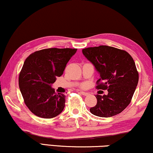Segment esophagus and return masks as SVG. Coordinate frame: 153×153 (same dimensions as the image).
<instances>
[{"label": "esophagus", "instance_id": "1", "mask_svg": "<svg viewBox=\"0 0 153 153\" xmlns=\"http://www.w3.org/2000/svg\"><path fill=\"white\" fill-rule=\"evenodd\" d=\"M80 93H81V94L82 95H83V96H87V95L89 94V93L85 92H83V91H81Z\"/></svg>", "mask_w": 153, "mask_h": 153}]
</instances>
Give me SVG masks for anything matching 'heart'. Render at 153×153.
I'll list each match as a JSON object with an SVG mask.
<instances>
[{
    "label": "heart",
    "instance_id": "b5f03b06",
    "mask_svg": "<svg viewBox=\"0 0 153 153\" xmlns=\"http://www.w3.org/2000/svg\"><path fill=\"white\" fill-rule=\"evenodd\" d=\"M84 86H85V85H83V87H84Z\"/></svg>",
    "mask_w": 153,
    "mask_h": 153
}]
</instances>
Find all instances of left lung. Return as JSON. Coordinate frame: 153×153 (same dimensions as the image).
Returning <instances> with one entry per match:
<instances>
[{"mask_svg":"<svg viewBox=\"0 0 153 153\" xmlns=\"http://www.w3.org/2000/svg\"><path fill=\"white\" fill-rule=\"evenodd\" d=\"M82 52L100 74L96 88L108 92L95 96L97 105L90 108V112L100 117L119 114L130 104L138 83L133 59L126 51L108 45L85 48Z\"/></svg>","mask_w":153,"mask_h":153,"instance_id":"1","label":"left lung"}]
</instances>
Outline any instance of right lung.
I'll return each instance as SVG.
<instances>
[{
  "instance_id": "right-lung-1",
  "label": "right lung",
  "mask_w": 153,
  "mask_h": 153,
  "mask_svg": "<svg viewBox=\"0 0 153 153\" xmlns=\"http://www.w3.org/2000/svg\"><path fill=\"white\" fill-rule=\"evenodd\" d=\"M76 50L48 48L34 52L25 59L19 74V88L25 105L37 117L54 118L63 110L65 96L57 94L51 85L63 74Z\"/></svg>"
}]
</instances>
